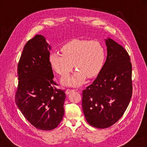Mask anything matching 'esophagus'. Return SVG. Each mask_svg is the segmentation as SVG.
Returning a JSON list of instances; mask_svg holds the SVG:
<instances>
[{"label":"esophagus","mask_w":147,"mask_h":147,"mask_svg":"<svg viewBox=\"0 0 147 147\" xmlns=\"http://www.w3.org/2000/svg\"><path fill=\"white\" fill-rule=\"evenodd\" d=\"M75 91V89H66V91H65V93H66V94H69V93H71V92H72V91Z\"/></svg>","instance_id":"34e87169"}]
</instances>
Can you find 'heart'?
<instances>
[{
    "label": "heart",
    "instance_id": "obj_1",
    "mask_svg": "<svg viewBox=\"0 0 147 147\" xmlns=\"http://www.w3.org/2000/svg\"><path fill=\"white\" fill-rule=\"evenodd\" d=\"M61 51L63 54L55 52L49 56L50 63L54 70L61 76L67 75L74 65L78 70L73 76L63 80L67 85L81 86L86 76L89 78L95 77L102 69L105 50L97 41L73 39L62 46Z\"/></svg>",
    "mask_w": 147,
    "mask_h": 147
}]
</instances>
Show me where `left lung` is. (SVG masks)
<instances>
[{"instance_id": "8db88e82", "label": "left lung", "mask_w": 147, "mask_h": 147, "mask_svg": "<svg viewBox=\"0 0 147 147\" xmlns=\"http://www.w3.org/2000/svg\"><path fill=\"white\" fill-rule=\"evenodd\" d=\"M107 58L98 76L82 91V109L90 125L106 128L125 112L132 95L131 63L128 53L111 39H106Z\"/></svg>"}]
</instances>
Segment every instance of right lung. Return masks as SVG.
I'll return each instance as SVG.
<instances>
[{"label": "right lung", "instance_id": "right-lung-1", "mask_svg": "<svg viewBox=\"0 0 147 147\" xmlns=\"http://www.w3.org/2000/svg\"><path fill=\"white\" fill-rule=\"evenodd\" d=\"M50 47L41 35L27 42L17 65L16 103L34 127L56 128L64 115L65 90L57 89L49 61Z\"/></svg>", "mask_w": 147, "mask_h": 147}]
</instances>
